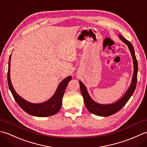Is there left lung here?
I'll return each mask as SVG.
<instances>
[{"mask_svg":"<svg viewBox=\"0 0 147 147\" xmlns=\"http://www.w3.org/2000/svg\"><path fill=\"white\" fill-rule=\"evenodd\" d=\"M118 36L121 41L124 42L128 47V49L131 52V54L133 61L134 71L131 83L130 86H129L128 89L127 90L126 93H124V95L119 100H118L117 101L115 102L114 103H112V104H99V103H97L93 100L91 98L88 91H87L86 87L81 81H79L81 93H82V96L84 98V102H85V105L86 109L92 114H93L96 115H98V116L107 117L109 116V115H111L116 113L117 112L121 110L125 105L127 102L129 100V99L133 94L136 88L137 83V74H138V62H137L136 60L133 46L128 40L124 38L121 35H118Z\"/></svg>","mask_w":147,"mask_h":147,"instance_id":"8db88e82","label":"left lung"}]
</instances>
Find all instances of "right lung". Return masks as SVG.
<instances>
[{
    "instance_id": "1",
    "label": "right lung",
    "mask_w": 147,
    "mask_h": 147,
    "mask_svg": "<svg viewBox=\"0 0 147 147\" xmlns=\"http://www.w3.org/2000/svg\"><path fill=\"white\" fill-rule=\"evenodd\" d=\"M11 59V54L9 57L7 72L8 85L14 100L20 105V107L26 113L36 117H48L57 114L61 108L62 97L64 96V93L68 83L72 79V76H69L66 77L59 83L55 92L51 98L44 102L38 103V104L32 103L22 98L18 94L13 88L10 77Z\"/></svg>"
}]
</instances>
